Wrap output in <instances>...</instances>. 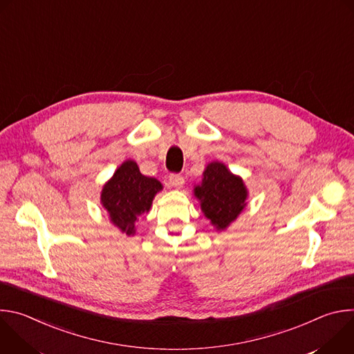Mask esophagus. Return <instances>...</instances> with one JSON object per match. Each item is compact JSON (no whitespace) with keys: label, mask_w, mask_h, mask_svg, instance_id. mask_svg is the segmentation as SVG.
Returning a JSON list of instances; mask_svg holds the SVG:
<instances>
[{"label":"esophagus","mask_w":354,"mask_h":354,"mask_svg":"<svg viewBox=\"0 0 354 354\" xmlns=\"http://www.w3.org/2000/svg\"><path fill=\"white\" fill-rule=\"evenodd\" d=\"M168 180H169V185H171L172 187H175V189H180V187L183 186V183H185L183 176H182V175H178V174H171Z\"/></svg>","instance_id":"34e87169"}]
</instances>
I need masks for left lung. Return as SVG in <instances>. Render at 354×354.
Returning a JSON list of instances; mask_svg holds the SVG:
<instances>
[{
  "instance_id": "1",
  "label": "left lung",
  "mask_w": 354,
  "mask_h": 354,
  "mask_svg": "<svg viewBox=\"0 0 354 354\" xmlns=\"http://www.w3.org/2000/svg\"><path fill=\"white\" fill-rule=\"evenodd\" d=\"M194 196L201 212L218 230H225L246 206L248 189L242 178L234 175L223 162H210L200 185L194 186Z\"/></svg>"
}]
</instances>
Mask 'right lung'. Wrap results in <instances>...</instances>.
<instances>
[{
  "instance_id": "obj_1",
  "label": "right lung",
  "mask_w": 354,
  "mask_h": 354,
  "mask_svg": "<svg viewBox=\"0 0 354 354\" xmlns=\"http://www.w3.org/2000/svg\"><path fill=\"white\" fill-rule=\"evenodd\" d=\"M160 190H162L160 180L144 176L138 165L127 160L104 185L100 203L109 213L112 224L130 236L136 234L134 223L141 214L149 212Z\"/></svg>"
}]
</instances>
